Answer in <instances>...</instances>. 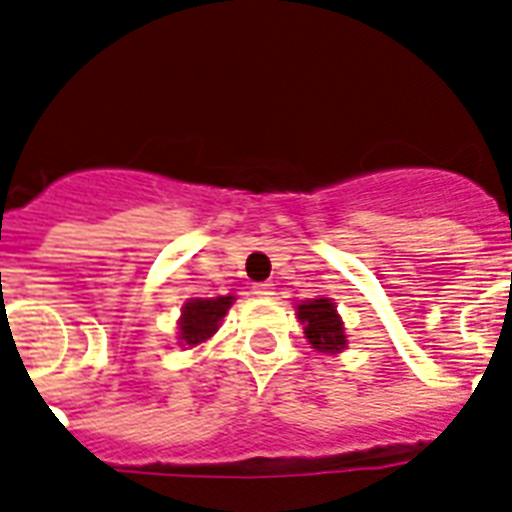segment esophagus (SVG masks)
<instances>
[{
    "instance_id": "1",
    "label": "esophagus",
    "mask_w": 512,
    "mask_h": 512,
    "mask_svg": "<svg viewBox=\"0 0 512 512\" xmlns=\"http://www.w3.org/2000/svg\"><path fill=\"white\" fill-rule=\"evenodd\" d=\"M252 294H257V297H273V284L270 281H263V284H255L252 286Z\"/></svg>"
}]
</instances>
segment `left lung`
Returning <instances> with one entry per match:
<instances>
[{"mask_svg": "<svg viewBox=\"0 0 512 512\" xmlns=\"http://www.w3.org/2000/svg\"><path fill=\"white\" fill-rule=\"evenodd\" d=\"M297 318L305 326V339L315 352L339 355L342 350H347V334H344L342 315L336 313L334 299H307L297 305Z\"/></svg>", "mask_w": 512, "mask_h": 512, "instance_id": "obj_1", "label": "left lung"}]
</instances>
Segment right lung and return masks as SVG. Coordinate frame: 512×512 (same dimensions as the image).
<instances>
[{
    "label": "right lung",
    "mask_w": 512,
    "mask_h": 512,
    "mask_svg": "<svg viewBox=\"0 0 512 512\" xmlns=\"http://www.w3.org/2000/svg\"><path fill=\"white\" fill-rule=\"evenodd\" d=\"M234 299V294L210 299H186L184 307H181V318H178V344L184 350H191V347L207 342L220 328V321L226 318L228 307L234 305Z\"/></svg>",
    "instance_id": "add662e5"
}]
</instances>
